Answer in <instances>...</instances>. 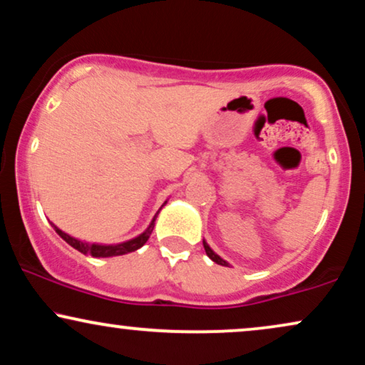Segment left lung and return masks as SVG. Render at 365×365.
<instances>
[{"label":"left lung","mask_w":365,"mask_h":365,"mask_svg":"<svg viewBox=\"0 0 365 365\" xmlns=\"http://www.w3.org/2000/svg\"><path fill=\"white\" fill-rule=\"evenodd\" d=\"M204 249H205L207 256H209V257H210V259H212V261H214V262H217V264H220V266H227V267H230V264H229V262H227V261H225V259H222V257H220L219 255H215V252H214V249H212V247L209 246V244H207V241H205V239H204Z\"/></svg>","instance_id":"8db88e82"}]
</instances>
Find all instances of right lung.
Listing matches in <instances>:
<instances>
[{"label":"right lung","mask_w":365,"mask_h":365,"mask_svg":"<svg viewBox=\"0 0 365 365\" xmlns=\"http://www.w3.org/2000/svg\"><path fill=\"white\" fill-rule=\"evenodd\" d=\"M168 200L163 202V205H167ZM161 205V207H163ZM160 207V210H161ZM158 210V212H160ZM158 212H156L153 219H151V222L148 227H146L140 236L129 239V241H124V242H118V244H101V242H87V241H81V239L71 236V234L63 232L62 229H58L57 225L53 222L52 227L55 229V232L58 234L60 237L66 241L68 246H72L73 249H77V251L82 252V255H89V256H94V257H113V256H123V255H128V252H133L136 251V249H140L141 246H145V242L148 241L151 232H153V227H155V220L156 217H158Z\"/></svg>","instance_id":"right-lung-1"}]
</instances>
